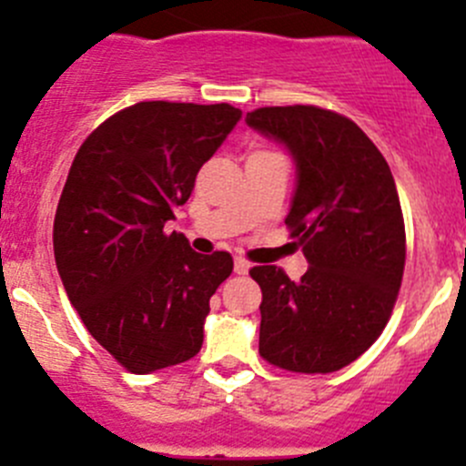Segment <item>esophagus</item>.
I'll return each instance as SVG.
<instances>
[{
  "mask_svg": "<svg viewBox=\"0 0 466 466\" xmlns=\"http://www.w3.org/2000/svg\"><path fill=\"white\" fill-rule=\"evenodd\" d=\"M248 270H250V263L243 259V257H237V259H234V272H237V275H248Z\"/></svg>",
  "mask_w": 466,
  "mask_h": 466,
  "instance_id": "esophagus-1",
  "label": "esophagus"
}]
</instances>
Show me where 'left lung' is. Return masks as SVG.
I'll return each instance as SVG.
<instances>
[{
  "label": "left lung",
  "mask_w": 466,
  "mask_h": 466,
  "mask_svg": "<svg viewBox=\"0 0 466 466\" xmlns=\"http://www.w3.org/2000/svg\"><path fill=\"white\" fill-rule=\"evenodd\" d=\"M246 124L284 144L298 185L286 216L309 270L257 266L259 354L289 372L329 374L372 347L390 320L406 229L388 162L351 119L316 106L259 107Z\"/></svg>",
  "instance_id": "obj_1"
}]
</instances>
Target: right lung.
I'll list each match as a JSON object with an SVG mask.
<instances>
[{"instance_id":"obj_1","label":"right lung","mask_w":466,"mask_h":466,"mask_svg":"<svg viewBox=\"0 0 466 466\" xmlns=\"http://www.w3.org/2000/svg\"><path fill=\"white\" fill-rule=\"evenodd\" d=\"M238 119L229 103L142 101L103 121L74 157L56 266L87 331L128 372L185 363L203 347L209 298L234 261L198 255L164 225Z\"/></svg>"}]
</instances>
